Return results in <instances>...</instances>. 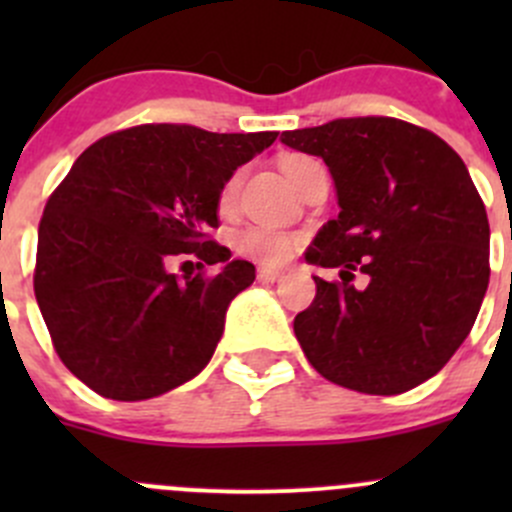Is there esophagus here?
Returning <instances> with one entry per match:
<instances>
[{"mask_svg":"<svg viewBox=\"0 0 512 512\" xmlns=\"http://www.w3.org/2000/svg\"><path fill=\"white\" fill-rule=\"evenodd\" d=\"M282 277L280 270H272V267H260L257 270V280L260 282H277Z\"/></svg>","mask_w":512,"mask_h":512,"instance_id":"esophagus-1","label":"esophagus"}]
</instances>
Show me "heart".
<instances>
[{"label": "heart", "mask_w": 512, "mask_h": 512, "mask_svg": "<svg viewBox=\"0 0 512 512\" xmlns=\"http://www.w3.org/2000/svg\"><path fill=\"white\" fill-rule=\"evenodd\" d=\"M302 156H289L282 160V170L289 173L297 163H302ZM237 188H240V173H232L225 180L223 188H220V208H230L232 200H235ZM235 247L240 255L250 257V260L262 262V265H282L289 257L294 255V250L299 247V237L289 235V232L270 230V227H245V230L237 232Z\"/></svg>", "instance_id": "1"}]
</instances>
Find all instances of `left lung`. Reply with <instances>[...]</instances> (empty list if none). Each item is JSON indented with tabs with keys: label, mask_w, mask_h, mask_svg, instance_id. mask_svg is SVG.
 Wrapping results in <instances>:
<instances>
[{
	"label": "left lung",
	"mask_w": 512,
	"mask_h": 512,
	"mask_svg": "<svg viewBox=\"0 0 512 512\" xmlns=\"http://www.w3.org/2000/svg\"><path fill=\"white\" fill-rule=\"evenodd\" d=\"M280 141L322 156L342 208L304 255L342 277H314V302L294 317L304 356L361 394L423 384L471 334L490 280L488 215L466 163L391 116L334 118ZM356 274L366 288L351 285Z\"/></svg>",
	"instance_id": "8db88e82"
}]
</instances>
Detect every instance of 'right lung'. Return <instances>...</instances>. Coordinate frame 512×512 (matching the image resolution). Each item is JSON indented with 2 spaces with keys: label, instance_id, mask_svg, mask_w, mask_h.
Wrapping results in <instances>:
<instances>
[{
  "label": "right lung",
  "instance_id": "add662e5",
  "mask_svg": "<svg viewBox=\"0 0 512 512\" xmlns=\"http://www.w3.org/2000/svg\"><path fill=\"white\" fill-rule=\"evenodd\" d=\"M277 131L143 123L91 143L46 200L34 294L66 369L96 394L141 401L205 369L227 304L255 265L210 237L220 188ZM180 256L201 272L180 281ZM223 264L210 276L204 267Z\"/></svg>",
  "mask_w": 512,
  "mask_h": 512
}]
</instances>
